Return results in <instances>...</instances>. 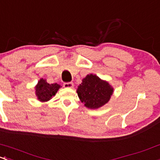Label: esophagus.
<instances>
[{"label":"esophagus","mask_w":160,"mask_h":160,"mask_svg":"<svg viewBox=\"0 0 160 160\" xmlns=\"http://www.w3.org/2000/svg\"><path fill=\"white\" fill-rule=\"evenodd\" d=\"M63 87H64L65 88H72V87H73V83H71V82L64 83H63Z\"/></svg>","instance_id":"obj_1"}]
</instances>
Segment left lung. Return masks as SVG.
<instances>
[{"label":"left lung","instance_id":"8db88e82","mask_svg":"<svg viewBox=\"0 0 160 160\" xmlns=\"http://www.w3.org/2000/svg\"><path fill=\"white\" fill-rule=\"evenodd\" d=\"M77 93L86 107L96 110L110 101L113 88L109 82L90 73L82 80V83L77 87Z\"/></svg>","mask_w":160,"mask_h":160}]
</instances>
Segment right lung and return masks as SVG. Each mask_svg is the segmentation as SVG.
Returning <instances> with one entry per match:
<instances>
[{
  "mask_svg": "<svg viewBox=\"0 0 160 160\" xmlns=\"http://www.w3.org/2000/svg\"><path fill=\"white\" fill-rule=\"evenodd\" d=\"M60 87H61L57 83L50 84L45 79L41 78L34 87L35 94L39 101L42 102H48L56 95L57 92Z\"/></svg>",
  "mask_w": 160,
  "mask_h": 160,
  "instance_id": "right-lung-1",
  "label": "right lung"
}]
</instances>
